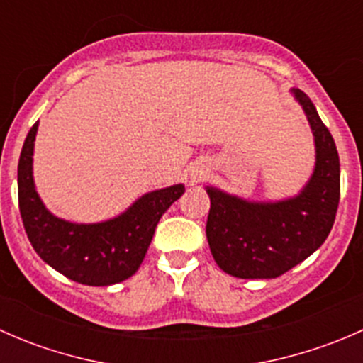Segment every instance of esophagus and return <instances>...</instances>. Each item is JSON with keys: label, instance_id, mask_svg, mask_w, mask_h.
Listing matches in <instances>:
<instances>
[{"label": "esophagus", "instance_id": "34e87169", "mask_svg": "<svg viewBox=\"0 0 363 363\" xmlns=\"http://www.w3.org/2000/svg\"><path fill=\"white\" fill-rule=\"evenodd\" d=\"M203 175H205V172H203V170H199V168H196V170H193V172H191V179H193V182L202 181Z\"/></svg>", "mask_w": 363, "mask_h": 363}]
</instances>
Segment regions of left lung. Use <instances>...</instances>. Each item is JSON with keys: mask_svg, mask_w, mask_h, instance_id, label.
<instances>
[{"mask_svg": "<svg viewBox=\"0 0 363 363\" xmlns=\"http://www.w3.org/2000/svg\"><path fill=\"white\" fill-rule=\"evenodd\" d=\"M302 105L316 145V164L298 195L277 202H250L207 186L208 247L219 269L240 279H274L313 255L330 233L340 196L335 142L303 91Z\"/></svg>", "mask_w": 363, "mask_h": 363, "instance_id": "8db88e82", "label": "left lung"}]
</instances>
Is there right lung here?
<instances>
[{
  "instance_id": "1",
  "label": "right lung",
  "mask_w": 363,
  "mask_h": 363,
  "mask_svg": "<svg viewBox=\"0 0 363 363\" xmlns=\"http://www.w3.org/2000/svg\"><path fill=\"white\" fill-rule=\"evenodd\" d=\"M38 123L26 137L17 168L19 211L26 233L40 258L75 283L108 286L133 276L149 250L161 216L184 193V186L145 193L117 218L69 223L49 212L33 181V149Z\"/></svg>"
}]
</instances>
